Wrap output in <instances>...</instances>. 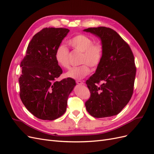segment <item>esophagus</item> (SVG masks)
<instances>
[{"instance_id":"obj_1","label":"esophagus","mask_w":154,"mask_h":154,"mask_svg":"<svg viewBox=\"0 0 154 154\" xmlns=\"http://www.w3.org/2000/svg\"><path fill=\"white\" fill-rule=\"evenodd\" d=\"M76 83H77L78 85H83V84H84V83H83V82L80 81V80H78V81H76Z\"/></svg>"}]
</instances>
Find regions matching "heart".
<instances>
[{"mask_svg": "<svg viewBox=\"0 0 154 154\" xmlns=\"http://www.w3.org/2000/svg\"><path fill=\"white\" fill-rule=\"evenodd\" d=\"M68 44L76 51L82 53L80 66L71 69L66 73L67 78L81 80L90 73L89 66L95 68L99 66L103 54V45L100 42H94L92 38L85 35H78L68 40ZM54 58L59 66L64 69L69 68V50L63 45L56 49Z\"/></svg>", "mask_w": 154, "mask_h": 154, "instance_id": "b5f03b06", "label": "heart"}]
</instances>
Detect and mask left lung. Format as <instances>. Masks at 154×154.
I'll list each match as a JSON object with an SVG mask.
<instances>
[{
	"label": "left lung",
	"instance_id": "left-lung-1",
	"mask_svg": "<svg viewBox=\"0 0 154 154\" xmlns=\"http://www.w3.org/2000/svg\"><path fill=\"white\" fill-rule=\"evenodd\" d=\"M83 31L98 36L104 49L96 72L86 82L91 92L85 102L86 109L97 118L116 116L133 94L136 67L132 51L118 32L109 27H90Z\"/></svg>",
	"mask_w": 154,
	"mask_h": 154
}]
</instances>
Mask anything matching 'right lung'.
<instances>
[{"mask_svg": "<svg viewBox=\"0 0 154 154\" xmlns=\"http://www.w3.org/2000/svg\"><path fill=\"white\" fill-rule=\"evenodd\" d=\"M69 32L62 27L42 29L32 37L20 63V99L26 108L40 119L54 120L62 116L76 85L72 78L56 81L62 70L55 60V51Z\"/></svg>", "mask_w": 154, "mask_h": 154, "instance_id": "obj_1", "label": "right lung"}]
</instances>
